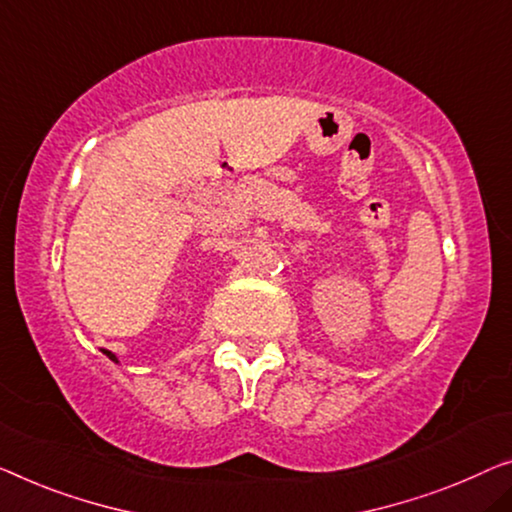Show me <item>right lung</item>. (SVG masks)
<instances>
[{"label": "right lung", "mask_w": 512, "mask_h": 512, "mask_svg": "<svg viewBox=\"0 0 512 512\" xmlns=\"http://www.w3.org/2000/svg\"><path fill=\"white\" fill-rule=\"evenodd\" d=\"M103 354H105V356H108V358H110V361H114V363H119V361H117V356H114L112 352H108V349H103Z\"/></svg>", "instance_id": "right-lung-1"}]
</instances>
